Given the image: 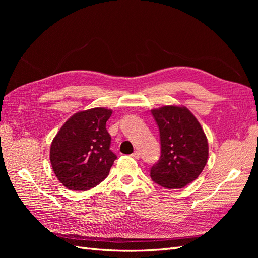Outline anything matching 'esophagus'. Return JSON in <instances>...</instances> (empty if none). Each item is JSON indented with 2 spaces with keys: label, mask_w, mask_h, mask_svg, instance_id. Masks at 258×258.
Here are the masks:
<instances>
[{
  "label": "esophagus",
  "mask_w": 258,
  "mask_h": 258,
  "mask_svg": "<svg viewBox=\"0 0 258 258\" xmlns=\"http://www.w3.org/2000/svg\"><path fill=\"white\" fill-rule=\"evenodd\" d=\"M131 157H134L135 159H139L140 158V153L138 151H136L135 153L131 154Z\"/></svg>",
  "instance_id": "obj_1"
}]
</instances>
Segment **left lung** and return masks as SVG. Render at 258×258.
Segmentation results:
<instances>
[{"label":"left lung","mask_w":258,"mask_h":258,"mask_svg":"<svg viewBox=\"0 0 258 258\" xmlns=\"http://www.w3.org/2000/svg\"><path fill=\"white\" fill-rule=\"evenodd\" d=\"M152 114L159 128L161 154L151 168V177L165 188H182L195 181L207 165L205 131L185 106H161Z\"/></svg>","instance_id":"obj_1"}]
</instances>
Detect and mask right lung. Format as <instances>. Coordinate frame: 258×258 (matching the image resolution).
Wrapping results in <instances>:
<instances>
[{
	"label": "right lung",
	"instance_id": "add662e5",
	"mask_svg": "<svg viewBox=\"0 0 258 258\" xmlns=\"http://www.w3.org/2000/svg\"><path fill=\"white\" fill-rule=\"evenodd\" d=\"M112 110L81 111L64 122L50 146V162L57 178L71 190H88L106 178L116 155L110 150L106 121Z\"/></svg>",
	"mask_w": 258,
	"mask_h": 258
}]
</instances>
